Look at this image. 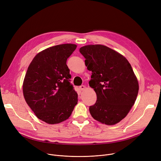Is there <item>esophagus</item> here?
<instances>
[{
  "instance_id": "obj_1",
  "label": "esophagus",
  "mask_w": 161,
  "mask_h": 161,
  "mask_svg": "<svg viewBox=\"0 0 161 161\" xmlns=\"http://www.w3.org/2000/svg\"><path fill=\"white\" fill-rule=\"evenodd\" d=\"M85 88V85H81V86H80V89L81 90H83Z\"/></svg>"
}]
</instances>
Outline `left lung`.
<instances>
[{
    "mask_svg": "<svg viewBox=\"0 0 161 161\" xmlns=\"http://www.w3.org/2000/svg\"><path fill=\"white\" fill-rule=\"evenodd\" d=\"M87 69L91 71L89 85L97 95L89 107L95 120L109 125L124 119L134 105L139 84L128 60L121 54L101 44L80 48Z\"/></svg>",
    "mask_w": 161,
    "mask_h": 161,
    "instance_id": "1",
    "label": "left lung"
}]
</instances>
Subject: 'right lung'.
Segmentation results:
<instances>
[{
    "mask_svg": "<svg viewBox=\"0 0 161 161\" xmlns=\"http://www.w3.org/2000/svg\"><path fill=\"white\" fill-rule=\"evenodd\" d=\"M76 47L63 44L48 48L37 54L28 67L23 83L24 98L36 116L47 124L67 120L78 103L66 64Z\"/></svg>",
    "mask_w": 161,
    "mask_h": 161,
    "instance_id": "add662e5",
    "label": "right lung"
}]
</instances>
